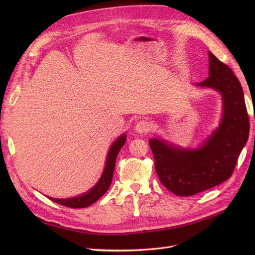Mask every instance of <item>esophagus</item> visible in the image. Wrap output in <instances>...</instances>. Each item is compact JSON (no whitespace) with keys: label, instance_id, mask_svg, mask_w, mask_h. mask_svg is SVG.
Wrapping results in <instances>:
<instances>
[{"label":"esophagus","instance_id":"34e87169","mask_svg":"<svg viewBox=\"0 0 255 255\" xmlns=\"http://www.w3.org/2000/svg\"><path fill=\"white\" fill-rule=\"evenodd\" d=\"M150 129H151L150 124L146 122V121H143V120L137 122L135 127H134V130L138 133H146V132L150 131Z\"/></svg>","mask_w":255,"mask_h":255}]
</instances>
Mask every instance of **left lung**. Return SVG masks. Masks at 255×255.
I'll use <instances>...</instances> for the list:
<instances>
[{
	"label": "left lung",
	"mask_w": 255,
	"mask_h": 255,
	"mask_svg": "<svg viewBox=\"0 0 255 255\" xmlns=\"http://www.w3.org/2000/svg\"><path fill=\"white\" fill-rule=\"evenodd\" d=\"M209 62L210 75L197 86L221 93L223 117L218 129L196 150L176 149L157 138L149 140L160 182L179 196L194 195L230 179L249 136V117L239 79L211 51Z\"/></svg>",
	"instance_id": "obj_1"
}]
</instances>
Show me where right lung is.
<instances>
[{"label": "right lung", "mask_w": 255, "mask_h": 255, "mask_svg": "<svg viewBox=\"0 0 255 255\" xmlns=\"http://www.w3.org/2000/svg\"><path fill=\"white\" fill-rule=\"evenodd\" d=\"M125 141H126V135L123 134L113 143L112 148L109 152V155H107V160H106V164H105L103 175H102L101 179L99 180V182L95 185V187L92 188L88 193H86L82 196L67 198V199L50 198L52 202H55L57 204L65 206V207L73 208V209L86 208V207L91 206L95 202H97V200L110 188V186L112 184V180H113V176H114L116 159H117V156H118L121 148L124 145Z\"/></svg>", "instance_id": "right-lung-1"}]
</instances>
